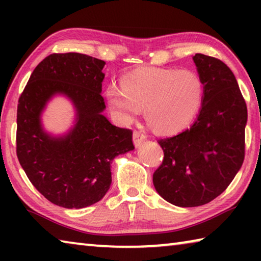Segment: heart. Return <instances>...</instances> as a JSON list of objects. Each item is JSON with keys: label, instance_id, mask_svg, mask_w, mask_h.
Here are the masks:
<instances>
[{"label": "heart", "instance_id": "b5f03b06", "mask_svg": "<svg viewBox=\"0 0 261 261\" xmlns=\"http://www.w3.org/2000/svg\"><path fill=\"white\" fill-rule=\"evenodd\" d=\"M154 108L155 110L163 109L166 113H173L178 122H187L191 114L192 96L184 87L167 86L159 91L155 96ZM155 123L156 118L152 117Z\"/></svg>", "mask_w": 261, "mask_h": 261}]
</instances>
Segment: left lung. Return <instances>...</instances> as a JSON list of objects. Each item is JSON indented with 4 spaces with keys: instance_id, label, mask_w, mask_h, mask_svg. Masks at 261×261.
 I'll use <instances>...</instances> for the list:
<instances>
[{
    "instance_id": "left-lung-1",
    "label": "left lung",
    "mask_w": 261,
    "mask_h": 261,
    "mask_svg": "<svg viewBox=\"0 0 261 261\" xmlns=\"http://www.w3.org/2000/svg\"><path fill=\"white\" fill-rule=\"evenodd\" d=\"M105 61L79 53L50 54L33 70L17 107L16 151L31 183L53 204L83 208L103 198L112 183L110 161L135 148L132 131L102 114ZM63 94L76 108L67 135L43 130L41 114L51 96Z\"/></svg>"
}]
</instances>
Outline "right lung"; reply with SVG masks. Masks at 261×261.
<instances>
[{
  "label": "right lung",
  "instance_id": "obj_1",
  "mask_svg": "<svg viewBox=\"0 0 261 261\" xmlns=\"http://www.w3.org/2000/svg\"><path fill=\"white\" fill-rule=\"evenodd\" d=\"M193 62L204 85L200 113L190 129L159 140L165 158L153 174L158 193L179 207L220 196L245 155L247 110L235 76L215 57L196 54Z\"/></svg>",
  "mask_w": 261,
  "mask_h": 261
}]
</instances>
